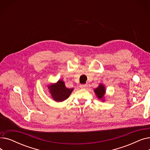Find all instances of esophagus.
<instances>
[{"mask_svg":"<svg viewBox=\"0 0 150 150\" xmlns=\"http://www.w3.org/2000/svg\"><path fill=\"white\" fill-rule=\"evenodd\" d=\"M80 87L81 88H86L88 87V84H80Z\"/></svg>","mask_w":150,"mask_h":150,"instance_id":"esophagus-1","label":"esophagus"}]
</instances>
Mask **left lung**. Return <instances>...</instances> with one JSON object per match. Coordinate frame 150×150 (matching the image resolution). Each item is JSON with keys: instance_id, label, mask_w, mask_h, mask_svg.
I'll return each mask as SVG.
<instances>
[{"instance_id": "8db88e82", "label": "left lung", "mask_w": 150, "mask_h": 150, "mask_svg": "<svg viewBox=\"0 0 150 150\" xmlns=\"http://www.w3.org/2000/svg\"><path fill=\"white\" fill-rule=\"evenodd\" d=\"M94 92L96 93L97 97L100 100H102L103 101H104V96L106 92V90H105V86L103 84H100L98 86V87L94 90Z\"/></svg>"}]
</instances>
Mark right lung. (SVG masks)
<instances>
[{
    "instance_id": "obj_1",
    "label": "right lung",
    "mask_w": 150,
    "mask_h": 150,
    "mask_svg": "<svg viewBox=\"0 0 150 150\" xmlns=\"http://www.w3.org/2000/svg\"><path fill=\"white\" fill-rule=\"evenodd\" d=\"M48 89L50 91L52 98L57 102H61L68 98L74 89L73 88H67L64 82L61 80H58L57 83L49 85Z\"/></svg>"
}]
</instances>
